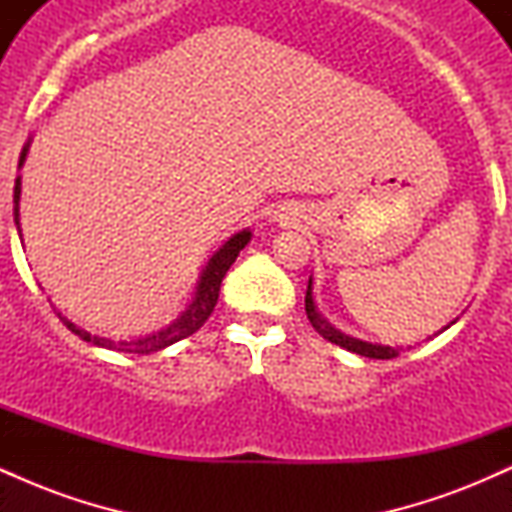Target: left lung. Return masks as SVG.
I'll use <instances>...</instances> for the list:
<instances>
[{"label": "left lung", "instance_id": "left-lung-1", "mask_svg": "<svg viewBox=\"0 0 512 512\" xmlns=\"http://www.w3.org/2000/svg\"><path fill=\"white\" fill-rule=\"evenodd\" d=\"M305 315H308L310 325L315 327L317 334H322V337H325L327 342H332V344L342 346V349H346V351H351V354L366 356V358H395V356H399V351L404 349V346L363 342V339L351 337V334H344L342 330H337V327L330 325V322H327L325 317L320 315V310H317V305H315V298H313V276H310V279H308V291H305ZM455 322H457V317L450 322V325H455ZM448 327H443V330H448ZM443 330H440V332H443Z\"/></svg>", "mask_w": 512, "mask_h": 512}]
</instances>
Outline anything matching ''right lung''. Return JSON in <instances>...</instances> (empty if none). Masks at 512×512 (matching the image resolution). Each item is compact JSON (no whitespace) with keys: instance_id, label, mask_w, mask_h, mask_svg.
Masks as SVG:
<instances>
[{"instance_id":"add662e5","label":"right lung","mask_w":512,"mask_h":512,"mask_svg":"<svg viewBox=\"0 0 512 512\" xmlns=\"http://www.w3.org/2000/svg\"><path fill=\"white\" fill-rule=\"evenodd\" d=\"M31 142L33 139H28V142L23 144L21 156H19V168H23V163H26ZM19 202H21V175L16 178V185H14V223H16V231H19V238H21ZM250 238H252L250 228H243V231L233 233V236L228 238L226 243H223L207 262H204L202 272H199L195 293H192V301L187 303V308L182 310V313L175 317L170 325L161 327V330H156L151 334H146V337H137V339L98 337V334H91V332L81 330V327H76L74 322H69L67 317H62V313H57V315H60V320L76 334V337H81L84 342H91L93 346H103V349H110V351H125V354H154V351L166 349V346L180 342V339L190 337V334H195L199 327L209 320L211 310H214L216 301H219L223 276H226L228 269H231V264L236 262L240 250L250 243ZM52 310H55V305H52Z\"/></svg>"}]
</instances>
